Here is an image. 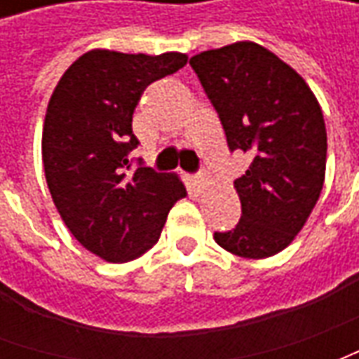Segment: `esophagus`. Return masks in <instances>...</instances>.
Returning <instances> with one entry per match:
<instances>
[{
  "label": "esophagus",
  "mask_w": 359,
  "mask_h": 359,
  "mask_svg": "<svg viewBox=\"0 0 359 359\" xmlns=\"http://www.w3.org/2000/svg\"><path fill=\"white\" fill-rule=\"evenodd\" d=\"M190 182H192V187H194L196 190H202V188L208 184V179H205V175L200 172V175H192V177H190Z\"/></svg>",
  "instance_id": "34e87169"
}]
</instances>
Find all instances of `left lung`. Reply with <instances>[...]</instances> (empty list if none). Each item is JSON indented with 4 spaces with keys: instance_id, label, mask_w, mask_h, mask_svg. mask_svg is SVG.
I'll return each instance as SVG.
<instances>
[{
    "instance_id": "1",
    "label": "left lung",
    "mask_w": 359,
    "mask_h": 359,
    "mask_svg": "<svg viewBox=\"0 0 359 359\" xmlns=\"http://www.w3.org/2000/svg\"><path fill=\"white\" fill-rule=\"evenodd\" d=\"M190 67L217 111L229 149L252 156L248 171L234 180L241 221L213 238L234 256H275L306 225L323 188L321 107L300 74L259 43L202 51Z\"/></svg>"
}]
</instances>
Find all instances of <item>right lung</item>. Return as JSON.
Instances as JSON below:
<instances>
[{
	"label": "right lung",
	"mask_w": 359,
	"mask_h": 359,
	"mask_svg": "<svg viewBox=\"0 0 359 359\" xmlns=\"http://www.w3.org/2000/svg\"><path fill=\"white\" fill-rule=\"evenodd\" d=\"M184 53L92 50L69 67L48 103L42 159L48 188L82 246L111 264L140 257L157 241L169 210L187 196L172 172H156L128 154L138 148L133 113L148 84L187 65Z\"/></svg>",
	"instance_id": "1"
}]
</instances>
